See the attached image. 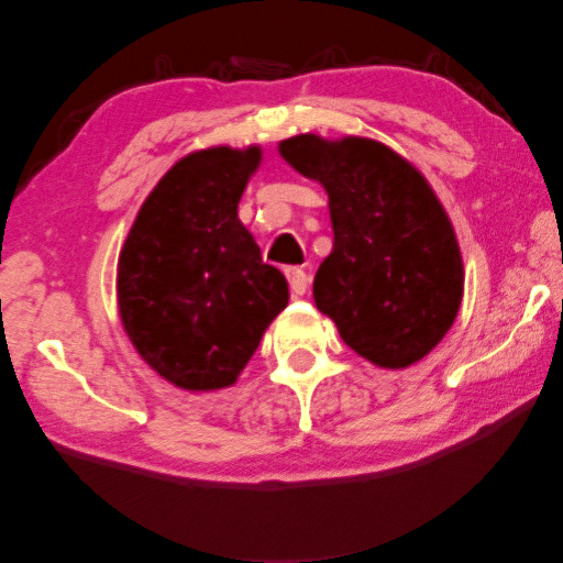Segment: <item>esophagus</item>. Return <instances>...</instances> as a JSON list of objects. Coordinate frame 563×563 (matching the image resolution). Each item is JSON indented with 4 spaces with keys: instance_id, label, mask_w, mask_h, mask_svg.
Returning <instances> with one entry per match:
<instances>
[{
    "instance_id": "1",
    "label": "esophagus",
    "mask_w": 563,
    "mask_h": 563,
    "mask_svg": "<svg viewBox=\"0 0 563 563\" xmlns=\"http://www.w3.org/2000/svg\"><path fill=\"white\" fill-rule=\"evenodd\" d=\"M284 274H287L294 297H301V294L307 291V287H309V274L303 272V269H299V266H289V269L284 272Z\"/></svg>"
}]
</instances>
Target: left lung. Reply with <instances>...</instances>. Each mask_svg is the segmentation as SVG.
Wrapping results in <instances>:
<instances>
[{"instance_id":"1","label":"left lung","mask_w":563,"mask_h":563,"mask_svg":"<svg viewBox=\"0 0 563 563\" xmlns=\"http://www.w3.org/2000/svg\"><path fill=\"white\" fill-rule=\"evenodd\" d=\"M279 154L329 195L334 246L314 276V301L358 356L407 368L454 324L464 262L454 224L409 159L366 136L297 134Z\"/></svg>"}]
</instances>
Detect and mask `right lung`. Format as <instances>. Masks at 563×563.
I'll use <instances>...</instances> for the list:
<instances>
[{"label":"right lung","instance_id":"right-lung-1","mask_svg":"<svg viewBox=\"0 0 563 563\" xmlns=\"http://www.w3.org/2000/svg\"><path fill=\"white\" fill-rule=\"evenodd\" d=\"M262 150L209 146L144 199L117 264L119 319L146 364L187 391L232 386L289 303L236 207Z\"/></svg>","mask_w":563,"mask_h":563}]
</instances>
